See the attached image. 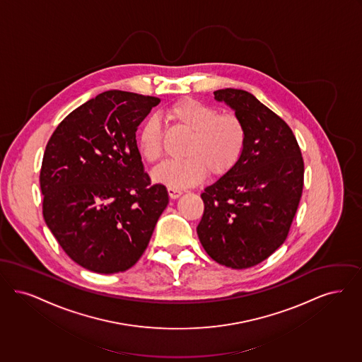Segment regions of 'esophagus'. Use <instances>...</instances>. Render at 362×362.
<instances>
[{"label": "esophagus", "mask_w": 362, "mask_h": 362, "mask_svg": "<svg viewBox=\"0 0 362 362\" xmlns=\"http://www.w3.org/2000/svg\"><path fill=\"white\" fill-rule=\"evenodd\" d=\"M168 192H169V196L172 197V199H178L181 194H182V190L181 189L177 188H168Z\"/></svg>", "instance_id": "obj_1"}]
</instances>
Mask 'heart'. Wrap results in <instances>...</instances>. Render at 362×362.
I'll return each mask as SVG.
<instances>
[{"mask_svg":"<svg viewBox=\"0 0 362 362\" xmlns=\"http://www.w3.org/2000/svg\"><path fill=\"white\" fill-rule=\"evenodd\" d=\"M166 116L177 126L192 132L185 156L160 165L154 180L170 188H187L200 182L206 169L214 175H224L235 168L243 156L247 131L235 113H219L215 107L194 100L182 98L173 103ZM141 157L156 163L163 156L162 127L157 117H148L138 134Z\"/></svg>","mask_w":362,"mask_h":362,"instance_id":"obj_1","label":"heart"}]
</instances>
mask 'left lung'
<instances>
[{
	"instance_id": "obj_1",
	"label": "left lung",
	"mask_w": 362,
	"mask_h": 362,
	"mask_svg": "<svg viewBox=\"0 0 362 362\" xmlns=\"http://www.w3.org/2000/svg\"><path fill=\"white\" fill-rule=\"evenodd\" d=\"M246 127V148L235 168L202 193L197 235L218 264L247 269L265 261L288 236L304 185V160L289 126L240 89L214 92Z\"/></svg>"
}]
</instances>
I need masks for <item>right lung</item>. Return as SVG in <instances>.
I'll return each mask as SVG.
<instances>
[{
    "mask_svg": "<svg viewBox=\"0 0 362 362\" xmlns=\"http://www.w3.org/2000/svg\"><path fill=\"white\" fill-rule=\"evenodd\" d=\"M158 97L108 90L69 113L48 141L43 218L74 262L112 274L147 249L169 196L143 170L136 129Z\"/></svg>",
    "mask_w": 362,
    "mask_h": 362,
    "instance_id": "1",
    "label": "right lung"
}]
</instances>
